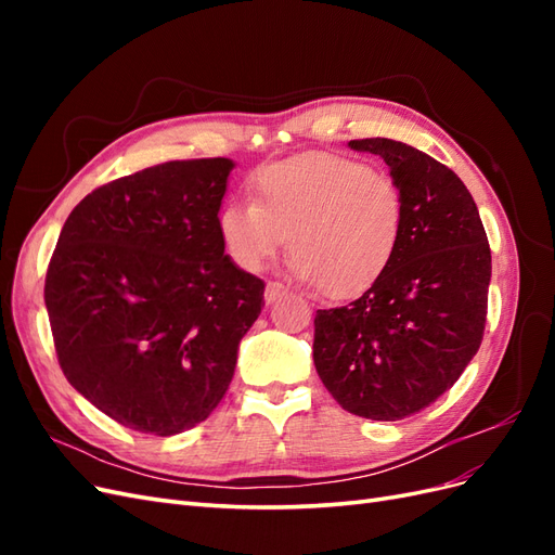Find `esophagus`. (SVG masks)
<instances>
[{"mask_svg":"<svg viewBox=\"0 0 555 555\" xmlns=\"http://www.w3.org/2000/svg\"><path fill=\"white\" fill-rule=\"evenodd\" d=\"M282 296H287V287H284V284H280V282H268V284H266L263 298H266L268 306L275 304V300H280Z\"/></svg>","mask_w":555,"mask_h":555,"instance_id":"obj_1","label":"esophagus"}]
</instances>
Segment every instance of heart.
<instances>
[{
	"instance_id": "1",
	"label": "heart",
	"mask_w": 555,
	"mask_h": 555,
	"mask_svg": "<svg viewBox=\"0 0 555 555\" xmlns=\"http://www.w3.org/2000/svg\"><path fill=\"white\" fill-rule=\"evenodd\" d=\"M251 201H229L217 229L229 257L257 273L292 247L289 271L333 298L367 292L393 263L405 231L396 178L340 155L268 164L251 178Z\"/></svg>"
}]
</instances>
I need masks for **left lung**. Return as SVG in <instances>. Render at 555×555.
Here are the masks:
<instances>
[{
	"label": "left lung",
	"mask_w": 555,
	"mask_h": 555,
	"mask_svg": "<svg viewBox=\"0 0 555 555\" xmlns=\"http://www.w3.org/2000/svg\"><path fill=\"white\" fill-rule=\"evenodd\" d=\"M389 166L405 231L384 278L354 304L317 310L312 357L340 408L398 422L451 389L483 338L491 247L463 180L408 143L349 141Z\"/></svg>",
	"instance_id": "1"
}]
</instances>
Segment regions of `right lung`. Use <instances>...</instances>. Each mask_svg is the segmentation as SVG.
<instances>
[{
    "label": "right lung",
    "mask_w": 555,
    "mask_h": 555,
    "mask_svg": "<svg viewBox=\"0 0 555 555\" xmlns=\"http://www.w3.org/2000/svg\"><path fill=\"white\" fill-rule=\"evenodd\" d=\"M233 164L166 162L113 180L66 217L46 275L64 377L131 430L169 438L224 398L263 282L217 229Z\"/></svg>",
    "instance_id": "obj_1"
}]
</instances>
